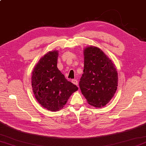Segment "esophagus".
Instances as JSON below:
<instances>
[{
    "instance_id": "1",
    "label": "esophagus",
    "mask_w": 146,
    "mask_h": 146,
    "mask_svg": "<svg viewBox=\"0 0 146 146\" xmlns=\"http://www.w3.org/2000/svg\"><path fill=\"white\" fill-rule=\"evenodd\" d=\"M71 82H72L73 84H75L76 85L78 86V80H76V79H74V80H72V81H71Z\"/></svg>"
}]
</instances>
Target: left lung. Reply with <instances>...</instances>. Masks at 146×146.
Here are the masks:
<instances>
[{
	"instance_id": "8db88e82",
	"label": "left lung",
	"mask_w": 146,
	"mask_h": 146,
	"mask_svg": "<svg viewBox=\"0 0 146 146\" xmlns=\"http://www.w3.org/2000/svg\"><path fill=\"white\" fill-rule=\"evenodd\" d=\"M83 54L84 69L80 88L90 105L101 108L115 94L117 71L112 61L100 48L90 46L84 49Z\"/></svg>"
}]
</instances>
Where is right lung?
<instances>
[{
	"instance_id": "1",
	"label": "right lung",
	"mask_w": 146,
	"mask_h": 146,
	"mask_svg": "<svg viewBox=\"0 0 146 146\" xmlns=\"http://www.w3.org/2000/svg\"><path fill=\"white\" fill-rule=\"evenodd\" d=\"M58 51L46 53L34 68L31 77L35 98L42 107L51 111L63 108L71 94L78 90L58 70Z\"/></svg>"
}]
</instances>
